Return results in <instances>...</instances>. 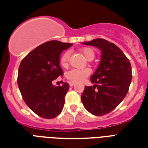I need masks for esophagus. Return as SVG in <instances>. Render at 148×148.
Listing matches in <instances>:
<instances>
[{"label":"esophagus","mask_w":148,"mask_h":148,"mask_svg":"<svg viewBox=\"0 0 148 148\" xmlns=\"http://www.w3.org/2000/svg\"><path fill=\"white\" fill-rule=\"evenodd\" d=\"M74 82H70V83H69V85H70V86H74Z\"/></svg>","instance_id":"esophagus-1"}]
</instances>
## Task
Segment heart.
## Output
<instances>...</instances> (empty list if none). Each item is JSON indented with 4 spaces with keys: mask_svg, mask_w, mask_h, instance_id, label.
<instances>
[{
    "mask_svg": "<svg viewBox=\"0 0 148 148\" xmlns=\"http://www.w3.org/2000/svg\"><path fill=\"white\" fill-rule=\"evenodd\" d=\"M82 54L84 55V57L86 58L87 60H92L94 58L95 53L93 51V49L90 47H84L81 50ZM70 56V52L66 51L62 54L60 58V64L62 66L66 67L68 65V59ZM90 74V70L88 68L84 69H73L68 71L66 74V77L68 80L71 81L72 82H81L86 78Z\"/></svg>",
    "mask_w": 148,
    "mask_h": 148,
    "instance_id": "b5f03b06",
    "label": "heart"
}]
</instances>
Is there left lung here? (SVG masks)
Segmentation results:
<instances>
[{"label":"left lung","mask_w":148,"mask_h":148,"mask_svg":"<svg viewBox=\"0 0 148 148\" xmlns=\"http://www.w3.org/2000/svg\"><path fill=\"white\" fill-rule=\"evenodd\" d=\"M101 50V62L90 77L93 86H86L82 101L95 116L109 113L124 100L132 82V66L128 58L114 43L103 39L82 42Z\"/></svg>","instance_id":"obj_1"}]
</instances>
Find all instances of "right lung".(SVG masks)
Here are the masks:
<instances>
[{
	"label": "right lung",
	"instance_id": "1",
	"mask_svg": "<svg viewBox=\"0 0 148 148\" xmlns=\"http://www.w3.org/2000/svg\"><path fill=\"white\" fill-rule=\"evenodd\" d=\"M72 43L52 40L44 42L21 61L17 83L24 102L39 116L56 117L61 113L69 84L55 86L52 81L62 75L60 55Z\"/></svg>",
	"mask_w": 148,
	"mask_h": 148
}]
</instances>
